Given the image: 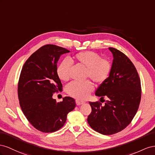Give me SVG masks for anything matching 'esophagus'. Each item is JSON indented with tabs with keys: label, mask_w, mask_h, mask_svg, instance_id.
Segmentation results:
<instances>
[{
	"label": "esophagus",
	"mask_w": 155,
	"mask_h": 155,
	"mask_svg": "<svg viewBox=\"0 0 155 155\" xmlns=\"http://www.w3.org/2000/svg\"><path fill=\"white\" fill-rule=\"evenodd\" d=\"M75 102H76L77 105H81V104L84 103V101H80V100H78V99H77L76 101H75Z\"/></svg>",
	"instance_id": "34e87169"
}]
</instances>
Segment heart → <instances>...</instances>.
<instances>
[{
    "mask_svg": "<svg viewBox=\"0 0 155 155\" xmlns=\"http://www.w3.org/2000/svg\"><path fill=\"white\" fill-rule=\"evenodd\" d=\"M72 60L87 68L86 77L92 79L97 84L104 82L108 78L112 69V65L107 59H103L96 52L83 51L77 53ZM71 62L68 59L61 61L56 69V73L61 81H68L71 77ZM94 84L87 81L84 82H73L67 87L68 94L74 98L84 99L94 90Z\"/></svg>",
    "mask_w": 155,
    "mask_h": 155,
    "instance_id": "b5f03b06",
    "label": "heart"
}]
</instances>
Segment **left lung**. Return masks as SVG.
<instances>
[{
  "label": "left lung",
  "instance_id": "8db88e82",
  "mask_svg": "<svg viewBox=\"0 0 155 155\" xmlns=\"http://www.w3.org/2000/svg\"><path fill=\"white\" fill-rule=\"evenodd\" d=\"M108 48L114 58L111 72L95 91L101 99L107 97L108 100L104 106L97 101L90 102L91 112L87 119L91 129L104 135L116 134L130 124L141 95L140 79L134 64L121 51Z\"/></svg>",
  "mask_w": 155,
  "mask_h": 155
}]
</instances>
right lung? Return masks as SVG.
<instances>
[{
	"label": "right lung",
	"mask_w": 155,
	"mask_h": 155,
	"mask_svg": "<svg viewBox=\"0 0 155 155\" xmlns=\"http://www.w3.org/2000/svg\"><path fill=\"white\" fill-rule=\"evenodd\" d=\"M69 52L54 45H44L29 57L22 68L17 90L20 107L30 124L41 132L60 129L68 114L76 107L72 97H65L60 103L52 98L53 94L62 90L56 73L57 63L61 54Z\"/></svg>",
	"instance_id": "obj_1"
}]
</instances>
